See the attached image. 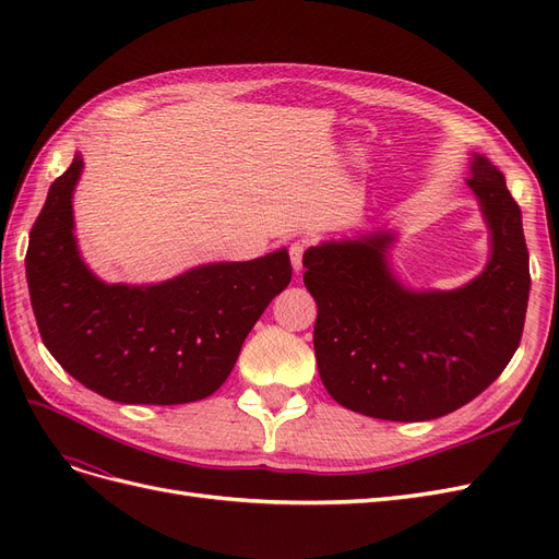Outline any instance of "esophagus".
Returning a JSON list of instances; mask_svg holds the SVG:
<instances>
[{"label": "esophagus", "instance_id": "34e87169", "mask_svg": "<svg viewBox=\"0 0 559 559\" xmlns=\"http://www.w3.org/2000/svg\"><path fill=\"white\" fill-rule=\"evenodd\" d=\"M306 242H294L289 247V257H292V265H294V273L300 275L302 273V253H306Z\"/></svg>", "mask_w": 559, "mask_h": 559}]
</instances>
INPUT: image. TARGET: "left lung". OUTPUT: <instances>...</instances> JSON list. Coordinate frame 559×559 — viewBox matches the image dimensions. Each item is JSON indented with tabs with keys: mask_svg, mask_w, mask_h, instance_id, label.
I'll return each instance as SVG.
<instances>
[{
	"mask_svg": "<svg viewBox=\"0 0 559 559\" xmlns=\"http://www.w3.org/2000/svg\"><path fill=\"white\" fill-rule=\"evenodd\" d=\"M466 183L489 230V261L460 289L405 286L389 265L392 230L321 242L302 257L319 378L345 408L392 421L443 417L513 359L532 284L522 212L485 156L471 154Z\"/></svg>",
	"mask_w": 559,
	"mask_h": 559,
	"instance_id": "8db88e82",
	"label": "left lung"
}]
</instances>
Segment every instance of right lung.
Instances as JSON below:
<instances>
[{"label":"right lung","mask_w":559,"mask_h":559,"mask_svg":"<svg viewBox=\"0 0 559 559\" xmlns=\"http://www.w3.org/2000/svg\"><path fill=\"white\" fill-rule=\"evenodd\" d=\"M81 154L50 183L25 273L46 349L95 394L179 405L226 382L245 337L292 282L289 251L205 263L158 284H107L81 259L72 195Z\"/></svg>","instance_id":"right-lung-1"}]
</instances>
